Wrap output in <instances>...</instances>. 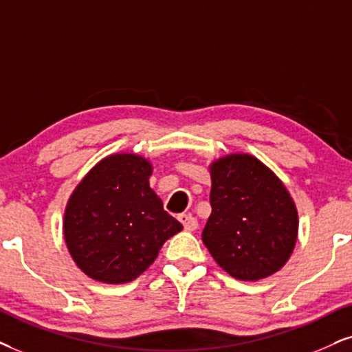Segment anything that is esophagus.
<instances>
[{
    "mask_svg": "<svg viewBox=\"0 0 352 352\" xmlns=\"http://www.w3.org/2000/svg\"><path fill=\"white\" fill-rule=\"evenodd\" d=\"M179 221L182 222V226H184L185 230H188V232H193V230L198 229V221L191 214H180Z\"/></svg>",
    "mask_w": 352,
    "mask_h": 352,
    "instance_id": "esophagus-1",
    "label": "esophagus"
}]
</instances>
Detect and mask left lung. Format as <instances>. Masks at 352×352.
<instances>
[{"label":"left lung","instance_id":"8db88e82","mask_svg":"<svg viewBox=\"0 0 352 352\" xmlns=\"http://www.w3.org/2000/svg\"><path fill=\"white\" fill-rule=\"evenodd\" d=\"M211 216L203 243L226 273L258 281L279 271L294 252L299 214L291 193L271 168L247 153L216 159Z\"/></svg>","mask_w":352,"mask_h":352}]
</instances>
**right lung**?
Returning <instances> with one entry per match:
<instances>
[{
    "mask_svg": "<svg viewBox=\"0 0 352 352\" xmlns=\"http://www.w3.org/2000/svg\"><path fill=\"white\" fill-rule=\"evenodd\" d=\"M144 155L115 153L86 173L66 203L63 235L79 270L105 284L131 283L184 226L149 186Z\"/></svg>",
    "mask_w": 352,
    "mask_h": 352,
    "instance_id": "right-lung-1",
    "label": "right lung"
}]
</instances>
